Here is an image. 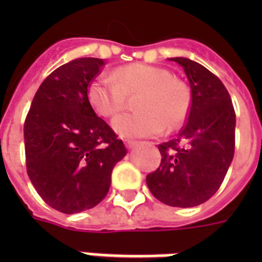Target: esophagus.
I'll use <instances>...</instances> for the list:
<instances>
[{
    "label": "esophagus",
    "instance_id": "esophagus-1",
    "mask_svg": "<svg viewBox=\"0 0 262 262\" xmlns=\"http://www.w3.org/2000/svg\"><path fill=\"white\" fill-rule=\"evenodd\" d=\"M125 145H126L127 149H133V148L137 145V141H135V140H126V141H125Z\"/></svg>",
    "mask_w": 262,
    "mask_h": 262
}]
</instances>
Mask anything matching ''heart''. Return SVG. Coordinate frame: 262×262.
I'll list each match as a JSON object with an SVG mask.
<instances>
[{
	"instance_id": "heart-1",
	"label": "heart",
	"mask_w": 262,
	"mask_h": 262,
	"mask_svg": "<svg viewBox=\"0 0 262 262\" xmlns=\"http://www.w3.org/2000/svg\"><path fill=\"white\" fill-rule=\"evenodd\" d=\"M137 98L136 113L114 119L113 127L122 137H148L175 130L185 123L191 106L190 90L171 71L148 63H129L113 76L102 75L88 85L87 96L99 115L113 118L127 106V96Z\"/></svg>"
}]
</instances>
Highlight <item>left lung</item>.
Listing matches in <instances>:
<instances>
[{"mask_svg": "<svg viewBox=\"0 0 262 262\" xmlns=\"http://www.w3.org/2000/svg\"><path fill=\"white\" fill-rule=\"evenodd\" d=\"M191 90L186 123L175 139L159 144V168L147 175L156 199L170 207L190 208L215 194L234 158L235 111L217 76L191 59L177 57Z\"/></svg>", "mask_w": 262, "mask_h": 262, "instance_id": "1", "label": "left lung"}]
</instances>
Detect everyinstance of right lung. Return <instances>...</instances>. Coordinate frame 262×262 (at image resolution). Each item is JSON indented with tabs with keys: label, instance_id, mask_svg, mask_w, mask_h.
Masks as SVG:
<instances>
[{
	"label": "right lung",
	"instance_id": "1",
	"mask_svg": "<svg viewBox=\"0 0 262 262\" xmlns=\"http://www.w3.org/2000/svg\"><path fill=\"white\" fill-rule=\"evenodd\" d=\"M103 65L77 58L57 68L36 91L24 122L27 174L43 201L67 215L98 205L126 155L88 100V85Z\"/></svg>",
	"mask_w": 262,
	"mask_h": 262
}]
</instances>
